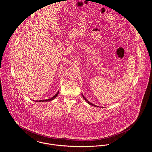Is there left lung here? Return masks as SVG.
Returning <instances> with one entry per match:
<instances>
[{"mask_svg":"<svg viewBox=\"0 0 152 152\" xmlns=\"http://www.w3.org/2000/svg\"><path fill=\"white\" fill-rule=\"evenodd\" d=\"M82 96H83V98L85 99V101H86V102H87L88 104H90V105H92V106H95V107H96V106H96V105H94V104H91V102H89V101H88V100H87V99H86V98L84 96V95H83V94H82ZM97 107H99V106H97Z\"/></svg>","mask_w":152,"mask_h":152,"instance_id":"1","label":"left lung"}]
</instances>
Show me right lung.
Masks as SVG:
<instances>
[{
  "label": "right lung",
  "mask_w": 152,
  "mask_h": 152,
  "mask_svg": "<svg viewBox=\"0 0 152 152\" xmlns=\"http://www.w3.org/2000/svg\"><path fill=\"white\" fill-rule=\"evenodd\" d=\"M59 91L57 92V93L56 94V95H54L52 98H50V99H44V100H40V101H36V102H47V101H52V100H53L54 99H55L56 97H57V96L58 95V94Z\"/></svg>",
  "instance_id": "obj_1"
}]
</instances>
